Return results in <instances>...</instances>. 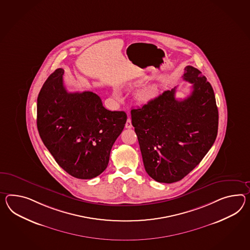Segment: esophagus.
I'll return each instance as SVG.
<instances>
[{
  "mask_svg": "<svg viewBox=\"0 0 250 250\" xmlns=\"http://www.w3.org/2000/svg\"><path fill=\"white\" fill-rule=\"evenodd\" d=\"M133 127V125H132V122H131V119L130 118H128L127 121L125 123V128H127V129H130V128Z\"/></svg>",
  "mask_w": 250,
  "mask_h": 250,
  "instance_id": "obj_1",
  "label": "esophagus"
}]
</instances>
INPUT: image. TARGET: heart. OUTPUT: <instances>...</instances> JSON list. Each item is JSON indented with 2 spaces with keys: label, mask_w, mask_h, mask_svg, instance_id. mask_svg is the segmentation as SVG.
Instances as JSON below:
<instances>
[{
  "label": "heart",
  "mask_w": 250,
  "mask_h": 250,
  "mask_svg": "<svg viewBox=\"0 0 250 250\" xmlns=\"http://www.w3.org/2000/svg\"><path fill=\"white\" fill-rule=\"evenodd\" d=\"M157 92L152 86H147L140 89L135 95V99L140 104H147L151 102L156 97Z\"/></svg>",
  "instance_id": "obj_1"
}]
</instances>
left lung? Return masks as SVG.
I'll list each match as a JSON object with an SVG mask.
<instances>
[{"mask_svg": "<svg viewBox=\"0 0 250 250\" xmlns=\"http://www.w3.org/2000/svg\"><path fill=\"white\" fill-rule=\"evenodd\" d=\"M184 70L183 80L192 85L189 97L177 99L174 87L131 110L145 169L158 183L183 179L201 163L218 134L212 86L199 69L187 66Z\"/></svg>", "mask_w": 250, "mask_h": 250, "instance_id": "1", "label": "left lung"}]
</instances>
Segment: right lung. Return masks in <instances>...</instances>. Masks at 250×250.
<instances>
[{"mask_svg": "<svg viewBox=\"0 0 250 250\" xmlns=\"http://www.w3.org/2000/svg\"><path fill=\"white\" fill-rule=\"evenodd\" d=\"M58 68L43 84L37 99V127L57 164L78 179L101 174L127 116L109 111L90 91L69 93Z\"/></svg>", "mask_w": 250, "mask_h": 250, "instance_id": "1", "label": "right lung"}]
</instances>
